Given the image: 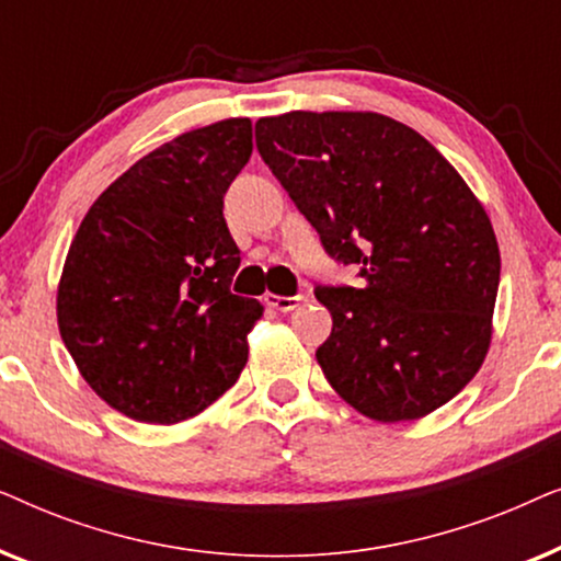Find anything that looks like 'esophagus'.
<instances>
[{
	"instance_id": "esophagus-1",
	"label": "esophagus",
	"mask_w": 561,
	"mask_h": 561,
	"mask_svg": "<svg viewBox=\"0 0 561 561\" xmlns=\"http://www.w3.org/2000/svg\"><path fill=\"white\" fill-rule=\"evenodd\" d=\"M265 304L271 306V309H275V311L288 313V311L298 309V304H301V296H275V294H267L265 296Z\"/></svg>"
}]
</instances>
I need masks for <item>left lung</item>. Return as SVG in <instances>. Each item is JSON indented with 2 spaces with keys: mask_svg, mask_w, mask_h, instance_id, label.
<instances>
[{
  "mask_svg": "<svg viewBox=\"0 0 561 561\" xmlns=\"http://www.w3.org/2000/svg\"><path fill=\"white\" fill-rule=\"evenodd\" d=\"M260 158L359 286H317L329 386L375 421L451 401L490 347L501 252L485 209L416 129L375 112H290L255 125Z\"/></svg>",
  "mask_w": 561,
  "mask_h": 561,
  "instance_id": "1",
  "label": "left lung"
}]
</instances>
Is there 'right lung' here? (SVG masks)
<instances>
[{
	"instance_id": "add662e5",
	"label": "right lung",
	"mask_w": 561,
	"mask_h": 561,
	"mask_svg": "<svg viewBox=\"0 0 561 561\" xmlns=\"http://www.w3.org/2000/svg\"><path fill=\"white\" fill-rule=\"evenodd\" d=\"M252 156V122L191 129L96 198L58 286V329L83 380L125 416L179 424L240 378L263 317L232 294L240 267L225 194Z\"/></svg>"
}]
</instances>
